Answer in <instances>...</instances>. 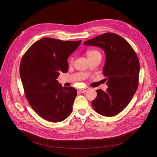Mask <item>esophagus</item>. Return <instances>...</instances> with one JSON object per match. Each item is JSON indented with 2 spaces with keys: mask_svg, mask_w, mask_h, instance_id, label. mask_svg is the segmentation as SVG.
I'll return each instance as SVG.
<instances>
[{
  "mask_svg": "<svg viewBox=\"0 0 157 157\" xmlns=\"http://www.w3.org/2000/svg\"><path fill=\"white\" fill-rule=\"evenodd\" d=\"M89 87H85V88H84V89H80L79 91V92H81V93H84L87 91L89 90Z\"/></svg>",
  "mask_w": 157,
  "mask_h": 157,
  "instance_id": "1",
  "label": "esophagus"
}]
</instances>
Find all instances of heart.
Returning a JSON list of instances; mask_svg holds the SVG:
<instances>
[{
    "label": "heart",
    "mask_w": 157,
    "mask_h": 157,
    "mask_svg": "<svg viewBox=\"0 0 157 157\" xmlns=\"http://www.w3.org/2000/svg\"><path fill=\"white\" fill-rule=\"evenodd\" d=\"M86 55L87 56V58L91 59L93 58H95L96 56H100L101 57V53L98 51V50H89L86 52ZM73 61H74V58L73 57H71L69 59V63L70 64H71L73 63Z\"/></svg>",
    "instance_id": "1"
}]
</instances>
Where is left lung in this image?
I'll return each instance as SVG.
<instances>
[{
  "instance_id": "8db88e82",
  "label": "left lung",
  "mask_w": 157,
  "mask_h": 157,
  "mask_svg": "<svg viewBox=\"0 0 157 157\" xmlns=\"http://www.w3.org/2000/svg\"><path fill=\"white\" fill-rule=\"evenodd\" d=\"M83 44L99 47L105 55L102 73L109 87L105 92L96 90L97 97L92 101L93 109L103 116H116L127 106L138 88L137 55L127 41L114 33H105Z\"/></svg>"
}]
</instances>
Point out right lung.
Listing matches in <instances>:
<instances>
[{"label":"right lung","mask_w":157,"mask_h":157,"mask_svg":"<svg viewBox=\"0 0 157 157\" xmlns=\"http://www.w3.org/2000/svg\"><path fill=\"white\" fill-rule=\"evenodd\" d=\"M81 42L43 38L22 56L20 75L25 95L35 113L47 121L59 122L71 113L77 90L63 87L56 79L61 72H68L67 59Z\"/></svg>","instance_id":"right-lung-1"}]
</instances>
